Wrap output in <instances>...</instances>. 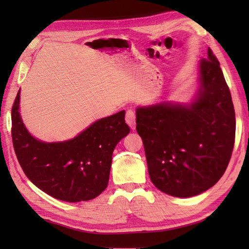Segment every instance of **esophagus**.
Here are the masks:
<instances>
[{"label":"esophagus","instance_id":"34e87169","mask_svg":"<svg viewBox=\"0 0 249 249\" xmlns=\"http://www.w3.org/2000/svg\"><path fill=\"white\" fill-rule=\"evenodd\" d=\"M125 123L129 124L132 130H135V127H136V114L131 109L125 112Z\"/></svg>","mask_w":249,"mask_h":249}]
</instances>
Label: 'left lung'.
<instances>
[{
    "label": "left lung",
    "instance_id": "8db88e82",
    "mask_svg": "<svg viewBox=\"0 0 249 249\" xmlns=\"http://www.w3.org/2000/svg\"><path fill=\"white\" fill-rule=\"evenodd\" d=\"M199 91L191 104L162 103L136 110L150 180L162 192L191 197L213 187L230 163L235 110L212 50L199 62Z\"/></svg>",
    "mask_w": 249,
    "mask_h": 249
}]
</instances>
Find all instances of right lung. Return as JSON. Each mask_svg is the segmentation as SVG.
Returning <instances> with one entry per match:
<instances>
[{
	"mask_svg": "<svg viewBox=\"0 0 249 249\" xmlns=\"http://www.w3.org/2000/svg\"><path fill=\"white\" fill-rule=\"evenodd\" d=\"M19 93L18 90L12 106L11 135L27 178L43 192L63 201L99 196L108 186L113 150L130 132L125 112L97 120L73 139L47 143L27 131L18 112Z\"/></svg>",
	"mask_w": 249,
	"mask_h": 249,
	"instance_id": "obj_1",
	"label": "right lung"
}]
</instances>
